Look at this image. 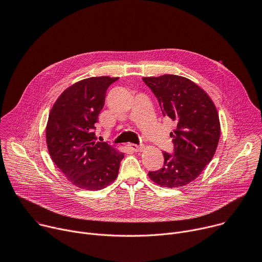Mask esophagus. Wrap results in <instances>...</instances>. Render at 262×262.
Masks as SVG:
<instances>
[{
	"instance_id": "esophagus-1",
	"label": "esophagus",
	"mask_w": 262,
	"mask_h": 262,
	"mask_svg": "<svg viewBox=\"0 0 262 262\" xmlns=\"http://www.w3.org/2000/svg\"><path fill=\"white\" fill-rule=\"evenodd\" d=\"M128 148H130L133 151L139 152V151H142V150H143L144 146H143V145H136V144H128Z\"/></svg>"
}]
</instances>
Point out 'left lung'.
<instances>
[{"instance_id": "1", "label": "left lung", "mask_w": 262, "mask_h": 262, "mask_svg": "<svg viewBox=\"0 0 262 262\" xmlns=\"http://www.w3.org/2000/svg\"><path fill=\"white\" fill-rule=\"evenodd\" d=\"M161 105L163 115L175 122L173 154L164 151V166L149 171L152 181L166 188H180L195 180L211 161L220 139L216 108L207 95L191 80L164 74L143 78Z\"/></svg>"}]
</instances>
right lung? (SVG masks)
Returning a JSON list of instances; mask_svg holds the SVG:
<instances>
[{
    "label": "right lung",
    "mask_w": 262,
    "mask_h": 262,
    "mask_svg": "<svg viewBox=\"0 0 262 262\" xmlns=\"http://www.w3.org/2000/svg\"><path fill=\"white\" fill-rule=\"evenodd\" d=\"M118 78L93 77L67 88L56 100L47 125V144L55 165L78 188L97 191L113 182L124 154L95 138L105 93Z\"/></svg>",
    "instance_id": "add662e5"
}]
</instances>
